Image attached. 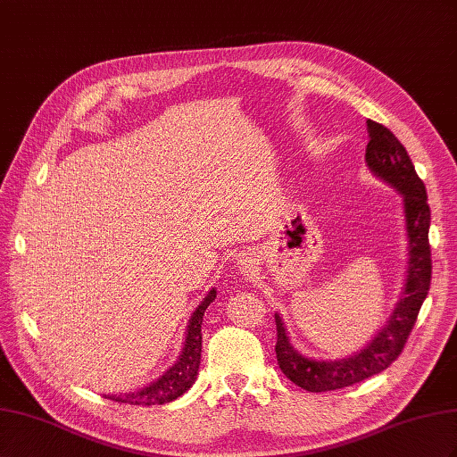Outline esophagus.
I'll return each mask as SVG.
<instances>
[{"label":"esophagus","instance_id":"esophagus-1","mask_svg":"<svg viewBox=\"0 0 457 457\" xmlns=\"http://www.w3.org/2000/svg\"><path fill=\"white\" fill-rule=\"evenodd\" d=\"M237 264H239L241 271H243V273H246V276H249V273L253 271V264H251V260L246 258L245 254H241V256L237 258Z\"/></svg>","mask_w":457,"mask_h":457}]
</instances>
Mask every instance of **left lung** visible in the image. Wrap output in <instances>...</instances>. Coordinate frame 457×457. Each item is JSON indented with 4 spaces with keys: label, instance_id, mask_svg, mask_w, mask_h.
<instances>
[{
    "label": "left lung",
    "instance_id": "obj_1",
    "mask_svg": "<svg viewBox=\"0 0 457 457\" xmlns=\"http://www.w3.org/2000/svg\"><path fill=\"white\" fill-rule=\"evenodd\" d=\"M368 132L370 143L366 149V164L370 172L402 195L408 239L406 279H403L398 303L386 323L366 346L348 358L316 360L301 354L291 343L281 314L276 312L278 363L295 385L308 393H328V390L345 388L386 370L406 345L420 308L427 298L428 285H431V246H428L431 208L427 204L423 181L417 176L406 147L388 128L368 120Z\"/></svg>",
    "mask_w": 457,
    "mask_h": 457
}]
</instances>
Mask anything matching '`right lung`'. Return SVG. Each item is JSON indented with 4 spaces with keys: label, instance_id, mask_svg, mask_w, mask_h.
<instances>
[{
    "label": "right lung",
    "instance_id": "obj_1",
    "mask_svg": "<svg viewBox=\"0 0 457 457\" xmlns=\"http://www.w3.org/2000/svg\"><path fill=\"white\" fill-rule=\"evenodd\" d=\"M216 289L212 287L211 291L201 301V304L195 308L187 321L186 329V341L181 354L178 360L168 368L159 379H154L147 386H143L134 393H120V395H105V398H111L114 402L132 403V406H159V403H168L189 390L197 379L199 366H201V346H203V335L201 325L203 316L208 304L214 303Z\"/></svg>",
    "mask_w": 457,
    "mask_h": 457
}]
</instances>
